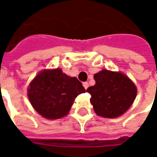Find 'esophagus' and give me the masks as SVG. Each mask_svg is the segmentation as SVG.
<instances>
[{
	"label": "esophagus",
	"instance_id": "1",
	"mask_svg": "<svg viewBox=\"0 0 157 157\" xmlns=\"http://www.w3.org/2000/svg\"><path fill=\"white\" fill-rule=\"evenodd\" d=\"M83 86H84V88L86 90V89L88 88V86H89L88 82H83Z\"/></svg>",
	"mask_w": 157,
	"mask_h": 157
}]
</instances>
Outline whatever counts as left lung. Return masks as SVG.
I'll use <instances>...</instances> for the list:
<instances>
[{
	"label": "left lung",
	"mask_w": 157,
	"mask_h": 157,
	"mask_svg": "<svg viewBox=\"0 0 157 157\" xmlns=\"http://www.w3.org/2000/svg\"><path fill=\"white\" fill-rule=\"evenodd\" d=\"M96 84L87 88L94 111L104 118H117L124 113L135 101L136 86L120 72L102 70L94 75Z\"/></svg>",
	"instance_id": "8db88e82"
}]
</instances>
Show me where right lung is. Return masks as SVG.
<instances>
[{
	"label": "right lung",
	"mask_w": 157,
	"mask_h": 157,
	"mask_svg": "<svg viewBox=\"0 0 157 157\" xmlns=\"http://www.w3.org/2000/svg\"><path fill=\"white\" fill-rule=\"evenodd\" d=\"M86 92L82 82L70 77L60 69L43 71L28 89L29 101L44 118L56 119L65 116L75 98Z\"/></svg>",
	"instance_id": "add662e5"
}]
</instances>
